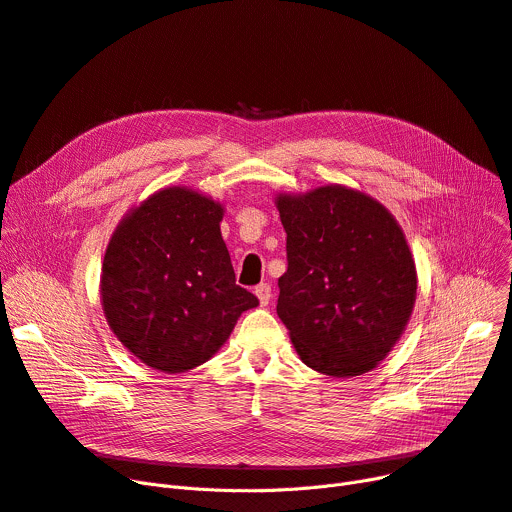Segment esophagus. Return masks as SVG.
<instances>
[{
    "label": "esophagus",
    "mask_w": 512,
    "mask_h": 512,
    "mask_svg": "<svg viewBox=\"0 0 512 512\" xmlns=\"http://www.w3.org/2000/svg\"><path fill=\"white\" fill-rule=\"evenodd\" d=\"M254 293H256V297L260 299V306H268L270 297H273V289H270L268 283H260V285L254 289Z\"/></svg>",
    "instance_id": "obj_1"
}]
</instances>
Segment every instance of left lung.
Instances as JSON below:
<instances>
[{
	"label": "left lung",
	"instance_id": "8db88e82",
	"mask_svg": "<svg viewBox=\"0 0 512 512\" xmlns=\"http://www.w3.org/2000/svg\"><path fill=\"white\" fill-rule=\"evenodd\" d=\"M287 270L277 314L302 362L326 376L374 370L411 318L417 270L405 233L376 198L328 184L277 194Z\"/></svg>",
	"mask_w": 512,
	"mask_h": 512
}]
</instances>
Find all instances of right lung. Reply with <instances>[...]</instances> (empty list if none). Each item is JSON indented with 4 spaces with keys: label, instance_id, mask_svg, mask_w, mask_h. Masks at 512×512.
Listing matches in <instances>:
<instances>
[{
    "label": "right lung",
    "instance_id": "obj_1",
    "mask_svg": "<svg viewBox=\"0 0 512 512\" xmlns=\"http://www.w3.org/2000/svg\"><path fill=\"white\" fill-rule=\"evenodd\" d=\"M221 202L167 186L130 208L101 268V306L117 341L148 368L202 366L258 297L235 285Z\"/></svg>",
    "mask_w": 512,
    "mask_h": 512
}]
</instances>
